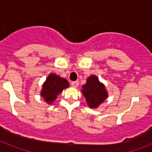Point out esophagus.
I'll use <instances>...</instances> for the list:
<instances>
[{
    "mask_svg": "<svg viewBox=\"0 0 152 152\" xmlns=\"http://www.w3.org/2000/svg\"><path fill=\"white\" fill-rule=\"evenodd\" d=\"M71 84L73 87H75V88H76V87H78L79 85V81H72L71 83Z\"/></svg>",
    "mask_w": 152,
    "mask_h": 152,
    "instance_id": "1",
    "label": "esophagus"
}]
</instances>
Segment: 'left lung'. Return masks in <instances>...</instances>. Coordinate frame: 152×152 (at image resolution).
<instances>
[{
    "instance_id": "8db88e82",
    "label": "left lung",
    "mask_w": 152,
    "mask_h": 152,
    "mask_svg": "<svg viewBox=\"0 0 152 152\" xmlns=\"http://www.w3.org/2000/svg\"><path fill=\"white\" fill-rule=\"evenodd\" d=\"M82 92L91 108L97 107L107 98L105 87L95 76H90L87 80V83L83 86Z\"/></svg>"
}]
</instances>
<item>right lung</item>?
<instances>
[{
  "label": "right lung",
  "mask_w": 152,
  "mask_h": 152,
  "mask_svg": "<svg viewBox=\"0 0 152 152\" xmlns=\"http://www.w3.org/2000/svg\"><path fill=\"white\" fill-rule=\"evenodd\" d=\"M69 82L55 74H50L42 86L41 95L48 103H52L63 89L69 87Z\"/></svg>",
  "instance_id": "obj_1"
}]
</instances>
